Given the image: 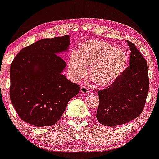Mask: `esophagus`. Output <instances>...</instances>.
<instances>
[{
	"label": "esophagus",
	"mask_w": 159,
	"mask_h": 159,
	"mask_svg": "<svg viewBox=\"0 0 159 159\" xmlns=\"http://www.w3.org/2000/svg\"><path fill=\"white\" fill-rule=\"evenodd\" d=\"M80 92H81L82 93H88L89 92V89H88L86 86H80Z\"/></svg>",
	"instance_id": "esophagus-1"
}]
</instances>
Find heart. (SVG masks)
Returning a JSON list of instances; mask_svg holds the SVG:
<instances>
[{
    "label": "heart",
    "instance_id": "b5f03b06",
    "mask_svg": "<svg viewBox=\"0 0 159 159\" xmlns=\"http://www.w3.org/2000/svg\"><path fill=\"white\" fill-rule=\"evenodd\" d=\"M126 63L123 50L106 42L91 40L82 45L78 54L72 55L69 70L73 79L80 80L86 76L87 66H91L90 80L98 86H106L119 77Z\"/></svg>",
    "mask_w": 159,
    "mask_h": 159
}]
</instances>
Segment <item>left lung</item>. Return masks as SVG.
I'll return each instance as SVG.
<instances>
[{"label":"left lung","instance_id":"left-lung-1","mask_svg":"<svg viewBox=\"0 0 159 159\" xmlns=\"http://www.w3.org/2000/svg\"><path fill=\"white\" fill-rule=\"evenodd\" d=\"M127 43L131 50L129 66L112 84L97 92L96 119L106 126L132 121L142 113L146 102L149 89L146 60L135 44L129 40Z\"/></svg>","mask_w":159,"mask_h":159}]
</instances>
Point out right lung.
Listing matches in <instances>:
<instances>
[{
  "label": "right lung",
  "instance_id": "1",
  "mask_svg": "<svg viewBox=\"0 0 159 159\" xmlns=\"http://www.w3.org/2000/svg\"><path fill=\"white\" fill-rule=\"evenodd\" d=\"M70 37L43 39L23 48L11 65L10 97L17 115L37 127L50 126L63 116L80 86L62 71L66 62L58 55L67 50Z\"/></svg>",
  "mask_w": 159,
  "mask_h": 159
}]
</instances>
